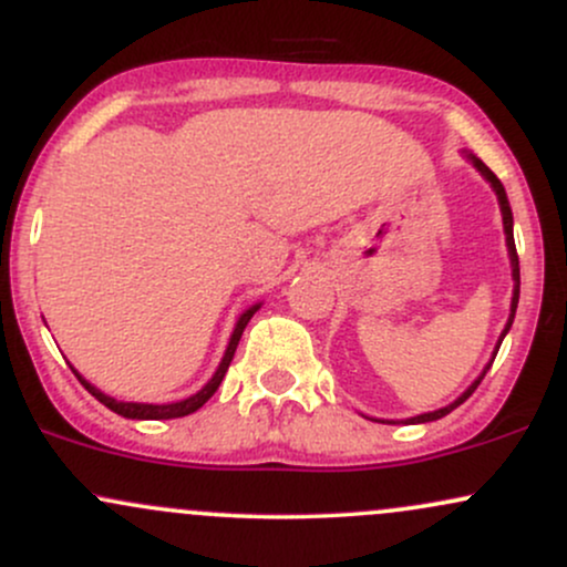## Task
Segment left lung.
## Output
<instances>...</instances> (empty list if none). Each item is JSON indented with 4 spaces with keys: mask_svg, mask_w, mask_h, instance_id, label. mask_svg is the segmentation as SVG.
Here are the masks:
<instances>
[{
    "mask_svg": "<svg viewBox=\"0 0 567 567\" xmlns=\"http://www.w3.org/2000/svg\"><path fill=\"white\" fill-rule=\"evenodd\" d=\"M466 157H470V162L474 167H477L480 173H483V178L487 181V184L493 186V192H496V197H498V205H501V218H504V234H506V247H509V261H512V279H514V292H512V315H509V320H506V328H504V333H501V338H498V343H496V351H493V360H496V354H498V347H501V341H504V336L509 333V328H512V322H514V311H517V301H519V258H517V247H514V231H512V207H509V199H506V192H504V184H501V181L496 178V173L491 171V167L485 165L483 159L480 157H474V154H466ZM493 360L487 362L485 365V370L483 373H480V379L472 383L470 389H466L464 394L458 396V400L455 402H451V405H445V408H440V410H434V413H421V415H413V419H408L405 424H426V421H437V419H442V415H447L451 413V410H455L461 405V402H466L472 396V392L474 389L480 386V381L485 379V373L487 370H491V365H493Z\"/></svg>",
    "mask_w": 567,
    "mask_h": 567,
    "instance_id": "8db88e82",
    "label": "left lung"
}]
</instances>
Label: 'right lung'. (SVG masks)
I'll use <instances>...</instances> for the list:
<instances>
[{"label":"right lung","mask_w":567,"mask_h":567,"mask_svg":"<svg viewBox=\"0 0 567 567\" xmlns=\"http://www.w3.org/2000/svg\"><path fill=\"white\" fill-rule=\"evenodd\" d=\"M258 309H261V303L250 306V309H245L243 315H239L237 324H234V333H231V338H229V347H226L224 360H220V365H218L216 373H213V379L207 381L205 386H202L197 394L186 396V400H181V402H167V405H148V402H120V400H114V396L103 394L101 389H95L93 383H90V381H84L82 375L76 373L74 368H71V370H74V375H76V379H80L82 386L87 389V392L93 394L97 402H103V405H106L109 410H114L116 415H125V419H138V421H165V419H181V415H188V413H194V410H199L202 405H205L207 400H210L213 394H216V389L220 386V381H224L226 370H229V365H231L234 351H237L239 338H243L245 328H247V322H250V317L256 315Z\"/></svg>","instance_id":"obj_1"}]
</instances>
